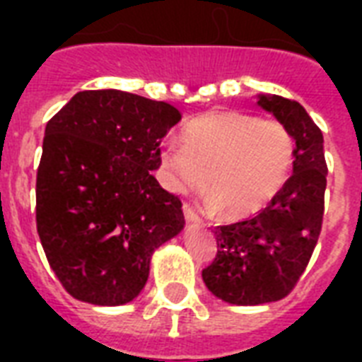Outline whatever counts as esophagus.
Wrapping results in <instances>:
<instances>
[{
	"instance_id": "obj_1",
	"label": "esophagus",
	"mask_w": 362,
	"mask_h": 362,
	"mask_svg": "<svg viewBox=\"0 0 362 362\" xmlns=\"http://www.w3.org/2000/svg\"><path fill=\"white\" fill-rule=\"evenodd\" d=\"M184 218H186L187 223H201V218H199V214L195 212L193 209H189V206H184Z\"/></svg>"
}]
</instances>
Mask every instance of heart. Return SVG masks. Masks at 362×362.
Here are the masks:
<instances>
[{
    "label": "heart",
    "instance_id": "heart-1",
    "mask_svg": "<svg viewBox=\"0 0 362 362\" xmlns=\"http://www.w3.org/2000/svg\"><path fill=\"white\" fill-rule=\"evenodd\" d=\"M182 144L158 150L165 187L178 195L203 192L209 206L242 220L267 209L295 163V139L286 125L235 110H212L187 122Z\"/></svg>",
    "mask_w": 362,
    "mask_h": 362
}]
</instances>
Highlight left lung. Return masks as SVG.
Returning <instances> with one entry per match:
<instances>
[{"label":"left lung","instance_id":"8db88e82","mask_svg":"<svg viewBox=\"0 0 362 362\" xmlns=\"http://www.w3.org/2000/svg\"><path fill=\"white\" fill-rule=\"evenodd\" d=\"M257 105L289 129L295 163L267 209L214 229L218 253L203 281L214 297L237 306L274 303L295 287L320 238L327 187L323 133L303 105L264 93Z\"/></svg>","mask_w":362,"mask_h":362}]
</instances>
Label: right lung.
I'll use <instances>...</instances> for the list:
<instances>
[{"instance_id":"1","label":"right lung","mask_w":362,"mask_h":362,"mask_svg":"<svg viewBox=\"0 0 362 362\" xmlns=\"http://www.w3.org/2000/svg\"><path fill=\"white\" fill-rule=\"evenodd\" d=\"M178 109L120 90L75 93L45 129L37 233L69 295L120 306L146 286L153 252L184 229L180 199L153 178Z\"/></svg>"}]
</instances>
